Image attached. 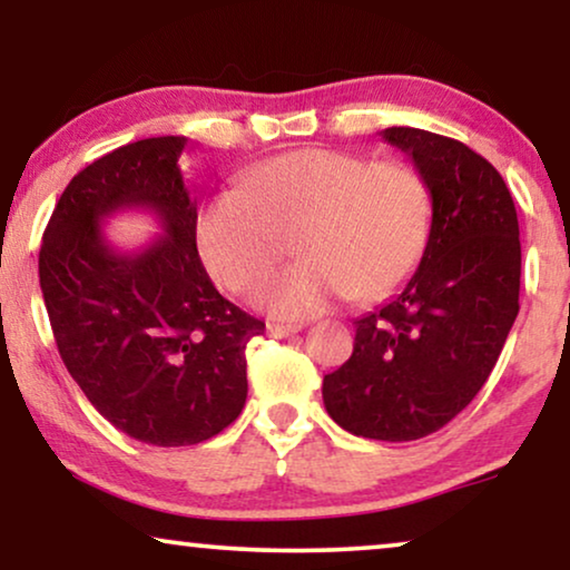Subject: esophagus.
I'll use <instances>...</instances> for the list:
<instances>
[{"label": "esophagus", "mask_w": 570, "mask_h": 570, "mask_svg": "<svg viewBox=\"0 0 570 570\" xmlns=\"http://www.w3.org/2000/svg\"><path fill=\"white\" fill-rule=\"evenodd\" d=\"M301 330H303V324H267L269 337H277V340L293 337V334H298Z\"/></svg>", "instance_id": "1"}]
</instances>
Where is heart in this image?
<instances>
[{
  "mask_svg": "<svg viewBox=\"0 0 570 570\" xmlns=\"http://www.w3.org/2000/svg\"><path fill=\"white\" fill-rule=\"evenodd\" d=\"M431 217V191L410 163L295 150L248 170L238 191L207 199L197 246L217 283L248 293L295 238L303 262L267 279L256 301L275 316L303 318L342 295L394 293L423 259Z\"/></svg>",
  "mask_w": 570,
  "mask_h": 570,
  "instance_id": "obj_1",
  "label": "heart"
}]
</instances>
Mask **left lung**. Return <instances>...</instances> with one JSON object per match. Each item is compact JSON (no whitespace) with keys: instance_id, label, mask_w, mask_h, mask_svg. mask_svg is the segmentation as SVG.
Listing matches in <instances>:
<instances>
[{"instance_id":"8db88e82","label":"left lung","mask_w":570,"mask_h":570,"mask_svg":"<svg viewBox=\"0 0 570 570\" xmlns=\"http://www.w3.org/2000/svg\"><path fill=\"white\" fill-rule=\"evenodd\" d=\"M431 191V236L400 293L355 322L353 355L324 376L340 428L376 441L425 439L474 400L519 314L521 244L511 191L470 147L389 127Z\"/></svg>"}]
</instances>
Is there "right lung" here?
<instances>
[{"instance_id":"right-lung-1","label":"right lung","mask_w":570,"mask_h":570,"mask_svg":"<svg viewBox=\"0 0 570 570\" xmlns=\"http://www.w3.org/2000/svg\"><path fill=\"white\" fill-rule=\"evenodd\" d=\"M186 137H150L92 160L46 225L38 277L59 355L92 407L131 439L191 446L246 404V345L264 332L215 291L197 252ZM147 208L164 233L119 253L102 220Z\"/></svg>"}]
</instances>
